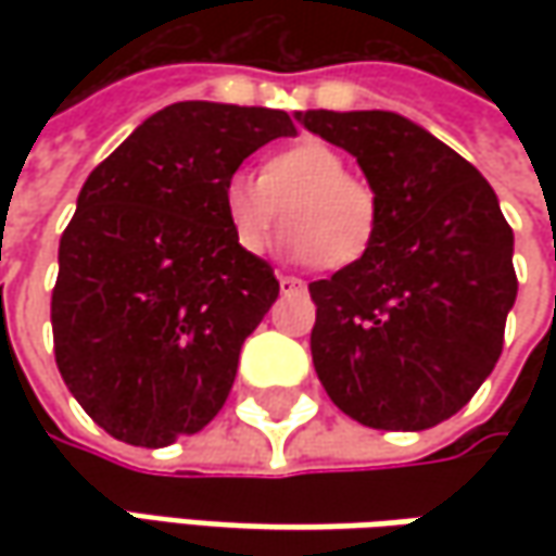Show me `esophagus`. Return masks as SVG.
I'll return each instance as SVG.
<instances>
[{
	"instance_id": "esophagus-1",
	"label": "esophagus",
	"mask_w": 556,
	"mask_h": 556,
	"mask_svg": "<svg viewBox=\"0 0 556 556\" xmlns=\"http://www.w3.org/2000/svg\"><path fill=\"white\" fill-rule=\"evenodd\" d=\"M278 285H281V293H296V290L306 288V285H303L300 278H293V275H278Z\"/></svg>"
}]
</instances>
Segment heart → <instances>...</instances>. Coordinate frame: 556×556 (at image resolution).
I'll list each match as a JSON object with an SVG mask.
<instances>
[{
    "mask_svg": "<svg viewBox=\"0 0 556 556\" xmlns=\"http://www.w3.org/2000/svg\"><path fill=\"white\" fill-rule=\"evenodd\" d=\"M290 225L285 250L300 263L350 268L368 256L380 228L374 185L350 173V161L325 139H296L271 151L260 179L235 173L223 185V216L235 244L266 253L275 228Z\"/></svg>",
    "mask_w": 556,
    "mask_h": 556,
    "instance_id": "obj_1",
    "label": "heart"
}]
</instances>
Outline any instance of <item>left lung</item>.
Listing matches in <instances>:
<instances>
[{"label": "left lung", "instance_id": "left-lung-1", "mask_svg": "<svg viewBox=\"0 0 556 556\" xmlns=\"http://www.w3.org/2000/svg\"><path fill=\"white\" fill-rule=\"evenodd\" d=\"M296 119L350 151L380 198L365 260L312 281V362L331 402L374 430H427L473 399L517 300L514 231L492 185L390 111Z\"/></svg>", "mask_w": 556, "mask_h": 556}]
</instances>
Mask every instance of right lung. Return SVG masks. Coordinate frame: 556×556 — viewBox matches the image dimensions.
Instances as JSON below:
<instances>
[{"mask_svg":"<svg viewBox=\"0 0 556 556\" xmlns=\"http://www.w3.org/2000/svg\"><path fill=\"white\" fill-rule=\"evenodd\" d=\"M285 111L179 101L98 163L58 247L54 362L104 433L161 448L203 430L278 296L266 260L235 244L223 185Z\"/></svg>","mask_w":556,"mask_h":556,"instance_id":"add662e5","label":"right lung"}]
</instances>
